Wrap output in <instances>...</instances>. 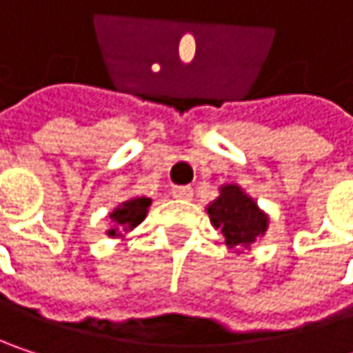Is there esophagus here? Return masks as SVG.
Masks as SVG:
<instances>
[{"label":"esophagus","mask_w":353,"mask_h":353,"mask_svg":"<svg viewBox=\"0 0 353 353\" xmlns=\"http://www.w3.org/2000/svg\"><path fill=\"white\" fill-rule=\"evenodd\" d=\"M172 196L177 198V200H192L194 192H192V188H190V185H177V188L172 190Z\"/></svg>","instance_id":"esophagus-1"}]
</instances>
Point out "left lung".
Instances as JSON below:
<instances>
[{
    "instance_id": "left-lung-1",
    "label": "left lung",
    "mask_w": 353,
    "mask_h": 353,
    "mask_svg": "<svg viewBox=\"0 0 353 353\" xmlns=\"http://www.w3.org/2000/svg\"><path fill=\"white\" fill-rule=\"evenodd\" d=\"M210 225L221 231L223 241L235 253L251 245L265 235L270 227V214L259 208L239 183L219 185V196L206 206Z\"/></svg>"
}]
</instances>
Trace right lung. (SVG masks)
<instances>
[{
    "label": "right lung",
    "mask_w": 353,
    "mask_h": 353,
    "mask_svg": "<svg viewBox=\"0 0 353 353\" xmlns=\"http://www.w3.org/2000/svg\"><path fill=\"white\" fill-rule=\"evenodd\" d=\"M151 198L147 196H132L124 202H120L110 214H108L106 235L112 239H124L126 233L134 231L147 216Z\"/></svg>",
    "instance_id": "right-lung-1"
}]
</instances>
